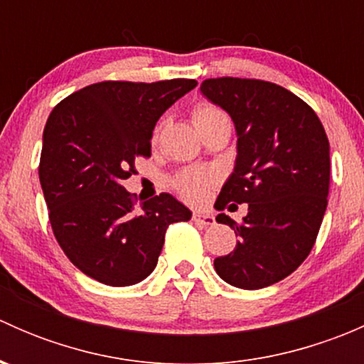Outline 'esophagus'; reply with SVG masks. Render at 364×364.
Returning a JSON list of instances; mask_svg holds the SVG:
<instances>
[{"label": "esophagus", "instance_id": "obj_1", "mask_svg": "<svg viewBox=\"0 0 364 364\" xmlns=\"http://www.w3.org/2000/svg\"><path fill=\"white\" fill-rule=\"evenodd\" d=\"M193 222L199 223V225L209 227V225H215V216L209 215V213H203V211H196L193 213Z\"/></svg>", "mask_w": 364, "mask_h": 364}]
</instances>
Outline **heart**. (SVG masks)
Masks as SVG:
<instances>
[{
  "instance_id": "b5f03b06",
  "label": "heart",
  "mask_w": 364,
  "mask_h": 364,
  "mask_svg": "<svg viewBox=\"0 0 364 364\" xmlns=\"http://www.w3.org/2000/svg\"><path fill=\"white\" fill-rule=\"evenodd\" d=\"M222 117L227 116L220 111V109L213 107V105H199V107L193 111V121H196L197 127L209 123V121L222 119ZM215 181L216 174H213V172L186 171L174 179V188L178 190L179 196L185 197L186 200H190V203L193 204H199L208 199Z\"/></svg>"
}]
</instances>
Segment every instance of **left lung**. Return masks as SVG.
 I'll use <instances>...</instances> for the list:
<instances>
[{
    "label": "left lung",
    "instance_id": "1",
    "mask_svg": "<svg viewBox=\"0 0 364 364\" xmlns=\"http://www.w3.org/2000/svg\"><path fill=\"white\" fill-rule=\"evenodd\" d=\"M200 93L230 116L237 137L234 171L215 208L248 204L227 223L240 236L215 269L234 287L255 291L296 271L314 248L328 208L329 141L314 109L278 84L257 79H205Z\"/></svg>",
    "mask_w": 364,
    "mask_h": 364
}]
</instances>
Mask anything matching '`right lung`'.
Returning <instances> with one entry per match:
<instances>
[{
    "label": "right lung",
    "instance_id": "add662e5",
    "mask_svg": "<svg viewBox=\"0 0 364 364\" xmlns=\"http://www.w3.org/2000/svg\"><path fill=\"white\" fill-rule=\"evenodd\" d=\"M196 86L193 79L105 80L61 100L47 119L38 176L50 225L73 266L100 284L144 280L167 227L192 218L171 193L135 209L121 183L135 172L137 156H151L161 114Z\"/></svg>",
    "mask_w": 364,
    "mask_h": 364
}]
</instances>
